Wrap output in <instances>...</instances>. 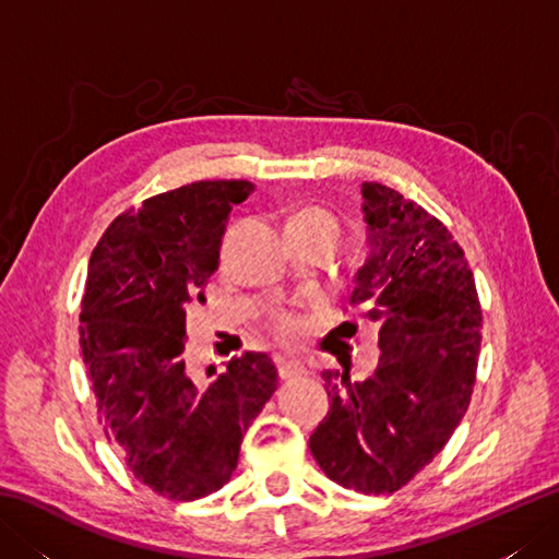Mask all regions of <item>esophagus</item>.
I'll list each match as a JSON object with an SVG mask.
<instances>
[{"instance_id": "34e87169", "label": "esophagus", "mask_w": 559, "mask_h": 559, "mask_svg": "<svg viewBox=\"0 0 559 559\" xmlns=\"http://www.w3.org/2000/svg\"><path fill=\"white\" fill-rule=\"evenodd\" d=\"M307 374L305 365L298 360H278V377L281 379H295V377H302Z\"/></svg>"}]
</instances>
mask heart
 I'll return each instance as SVG.
<instances>
[{"label":"heart","mask_w":559,"mask_h":559,"mask_svg":"<svg viewBox=\"0 0 559 559\" xmlns=\"http://www.w3.org/2000/svg\"><path fill=\"white\" fill-rule=\"evenodd\" d=\"M286 233H307V235H319L326 237L334 245L341 240V221L331 213L329 209L322 206H305L300 211H295L288 218ZM298 319L288 312H278L271 317V331L276 334L281 341H293L298 336Z\"/></svg>","instance_id":"1"}]
</instances>
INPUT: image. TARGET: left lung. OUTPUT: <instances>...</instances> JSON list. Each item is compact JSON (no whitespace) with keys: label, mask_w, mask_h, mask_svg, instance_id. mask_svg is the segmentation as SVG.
<instances>
[{"label":"left lung","mask_w":559,"mask_h":559,"mask_svg":"<svg viewBox=\"0 0 559 559\" xmlns=\"http://www.w3.org/2000/svg\"><path fill=\"white\" fill-rule=\"evenodd\" d=\"M362 199L372 252L350 305L379 324V362L365 382L322 372L331 408L310 449L343 488L391 495L444 449L468 408L483 310L442 221L379 182H365Z\"/></svg>","instance_id":"1"}]
</instances>
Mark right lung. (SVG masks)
I'll use <instances>...</instances> for the list:
<instances>
[{"instance_id":"obj_1","label":"right lung","mask_w":559,"mask_h":559,"mask_svg":"<svg viewBox=\"0 0 559 559\" xmlns=\"http://www.w3.org/2000/svg\"><path fill=\"white\" fill-rule=\"evenodd\" d=\"M247 180H201L117 216L88 261L79 343L98 423L127 468L175 502L230 480L247 427L278 384L264 353H245L206 379L187 370L185 319L206 302L233 206Z\"/></svg>"}]
</instances>
